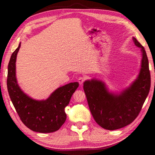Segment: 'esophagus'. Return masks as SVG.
Listing matches in <instances>:
<instances>
[{
    "mask_svg": "<svg viewBox=\"0 0 155 155\" xmlns=\"http://www.w3.org/2000/svg\"><path fill=\"white\" fill-rule=\"evenodd\" d=\"M78 83H79L80 85H82L83 83H84V81H85V78L82 77H80L79 78H78Z\"/></svg>",
    "mask_w": 155,
    "mask_h": 155,
    "instance_id": "34e87169",
    "label": "esophagus"
}]
</instances>
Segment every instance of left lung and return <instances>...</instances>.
Listing matches in <instances>:
<instances>
[{
    "mask_svg": "<svg viewBox=\"0 0 155 155\" xmlns=\"http://www.w3.org/2000/svg\"><path fill=\"white\" fill-rule=\"evenodd\" d=\"M133 40L141 48L142 59L137 78L128 87L115 94L109 91L103 81L96 78L83 83L91 115L104 129H119L134 121L150 91V74L146 51L134 37Z\"/></svg>",
    "mask_w": 155,
    "mask_h": 155,
    "instance_id": "left-lung-1",
    "label": "left lung"
}]
</instances>
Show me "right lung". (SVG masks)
Instances as JSON below:
<instances>
[{
	"instance_id": "add662e5",
	"label": "right lung",
	"mask_w": 155,
	"mask_h": 155,
	"mask_svg": "<svg viewBox=\"0 0 155 155\" xmlns=\"http://www.w3.org/2000/svg\"><path fill=\"white\" fill-rule=\"evenodd\" d=\"M20 44L12 53L8 65L7 84L9 97L26 127L35 132H54L66 120L65 108L78 87V83H70L57 88L46 100L31 98L21 90L15 76V61Z\"/></svg>"
}]
</instances>
